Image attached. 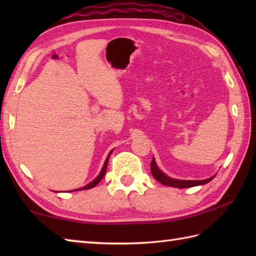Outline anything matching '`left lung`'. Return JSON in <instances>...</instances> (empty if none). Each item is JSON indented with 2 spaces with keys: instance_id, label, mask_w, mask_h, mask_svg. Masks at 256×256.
Segmentation results:
<instances>
[{
  "instance_id": "obj_1",
  "label": "left lung",
  "mask_w": 256,
  "mask_h": 256,
  "mask_svg": "<svg viewBox=\"0 0 256 256\" xmlns=\"http://www.w3.org/2000/svg\"><path fill=\"white\" fill-rule=\"evenodd\" d=\"M150 172H152V175H153V177L156 179L157 182H160L162 184H166V186L176 187V188H189V187L199 186V184H208L209 182H211L212 179L214 178V177H211L208 179H204V180H177V179L170 178L158 170V167L156 166L154 157L150 162Z\"/></svg>"
}]
</instances>
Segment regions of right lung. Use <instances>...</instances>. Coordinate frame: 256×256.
<instances>
[{
    "label": "right lung",
    "mask_w": 256,
    "mask_h": 256,
    "mask_svg": "<svg viewBox=\"0 0 256 256\" xmlns=\"http://www.w3.org/2000/svg\"><path fill=\"white\" fill-rule=\"evenodd\" d=\"M111 153H112V150L110 152V154H108V156L106 157V162H104V165H103V168H102V170H101V172L99 174V176H98L94 182H91L90 184H86V187H82V188H80V189H76V192H78V190H84V189H90V188H94V187H96L98 184H99L101 180H102V178L104 177V175H106V167H108V157H110V155H111Z\"/></svg>",
    "instance_id": "1"
}]
</instances>
